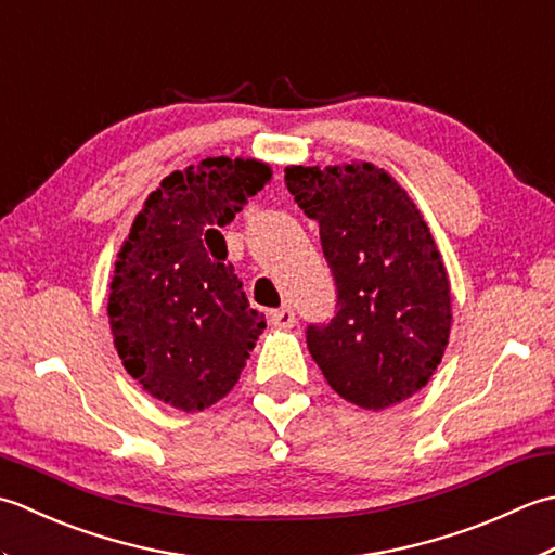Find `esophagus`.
Masks as SVG:
<instances>
[{"instance_id":"esophagus-1","label":"esophagus","mask_w":555,"mask_h":555,"mask_svg":"<svg viewBox=\"0 0 555 555\" xmlns=\"http://www.w3.org/2000/svg\"><path fill=\"white\" fill-rule=\"evenodd\" d=\"M270 323H273L275 327H282V331H287V327L297 323V315H294V311L289 307H282V309L270 311Z\"/></svg>"}]
</instances>
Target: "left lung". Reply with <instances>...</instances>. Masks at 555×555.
<instances>
[{"mask_svg": "<svg viewBox=\"0 0 555 555\" xmlns=\"http://www.w3.org/2000/svg\"><path fill=\"white\" fill-rule=\"evenodd\" d=\"M285 184L319 222L337 313L307 347L331 388L361 410L420 392L448 347L450 280L420 208L371 163L289 165Z\"/></svg>", "mask_w": 555, "mask_h": 555, "instance_id": "1", "label": "left lung"}]
</instances>
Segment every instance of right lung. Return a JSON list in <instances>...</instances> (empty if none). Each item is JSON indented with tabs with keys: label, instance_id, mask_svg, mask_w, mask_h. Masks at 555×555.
Segmentation results:
<instances>
[{
	"label": "right lung",
	"instance_id": "right-lung-1",
	"mask_svg": "<svg viewBox=\"0 0 555 555\" xmlns=\"http://www.w3.org/2000/svg\"><path fill=\"white\" fill-rule=\"evenodd\" d=\"M273 169L254 157H206L145 198L109 282L107 315L124 369L151 398L201 412L228 395L266 321L242 289L220 228ZM210 241L223 254L205 251Z\"/></svg>",
	"mask_w": 555,
	"mask_h": 555
}]
</instances>
